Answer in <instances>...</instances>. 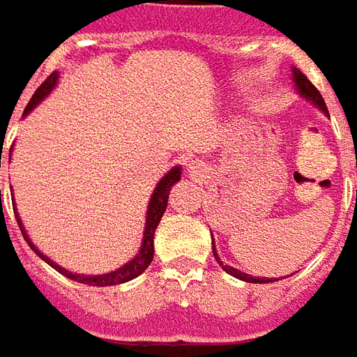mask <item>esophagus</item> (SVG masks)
<instances>
[{
  "label": "esophagus",
  "instance_id": "obj_1",
  "mask_svg": "<svg viewBox=\"0 0 357 357\" xmlns=\"http://www.w3.org/2000/svg\"><path fill=\"white\" fill-rule=\"evenodd\" d=\"M186 171H188V174H190L192 178H200L204 174L202 163H198V161H192V163L186 165Z\"/></svg>",
  "mask_w": 357,
  "mask_h": 357
}]
</instances>
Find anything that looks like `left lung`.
Returning a JSON list of instances; mask_svg holds the SVG:
<instances>
[{"label": "left lung", "mask_w": 357, "mask_h": 357, "mask_svg": "<svg viewBox=\"0 0 357 357\" xmlns=\"http://www.w3.org/2000/svg\"><path fill=\"white\" fill-rule=\"evenodd\" d=\"M291 77H294V83H296V89L297 93L301 95V97H305L307 100H311L314 107H319V110H323L324 114H328V110H326V105H324L323 97H321V93L317 91L311 81L307 79L305 73H301V71L297 70V68H291ZM211 250H213V257L218 260V264H220L227 274L231 276L239 278L243 282H252V284H268V282H276V280H270V278H255V276H249V274H245V272H241L237 268L233 266H227V264H223V260L218 257V250H215V243H211Z\"/></svg>", "instance_id": "8db88e82"}]
</instances>
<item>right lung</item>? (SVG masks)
I'll return each mask as SVG.
<instances>
[{"instance_id":"add662e5","label":"right lung","mask_w":357,"mask_h":357,"mask_svg":"<svg viewBox=\"0 0 357 357\" xmlns=\"http://www.w3.org/2000/svg\"><path fill=\"white\" fill-rule=\"evenodd\" d=\"M56 83H58V71H54L48 75V79L44 81L43 85L38 87V89L34 91L33 99L29 100V105L24 108V114H29L31 110H33L38 102H43L48 95L52 93V89L56 87ZM3 149V146H1ZM9 155H11V149H9ZM181 167H173L169 173L165 174L163 178L159 181V184L155 186L153 194H151V198H149V206H147V215H146V229H144V239H142V247L137 250V255L130 262H126L124 266H120L114 272H107V274H99V276H83V274H73V272H68L66 268L58 266L54 260H50L48 257H44L40 250L36 249L33 245V241L29 239V235H26V231L23 227V221L19 218V213H17V208H15L13 204V211H15V218H17V223H19V227H21V233H23L24 241L29 243V247L38 255V257L43 258L46 264H50L54 270H58L61 276L70 278L73 282H79V284H87V286H99V287H107V286H116V284H124V282H130V280H134L139 274H144L146 272V268L151 264V260H153V237H155V229H157V225H159V221L163 218L165 210H167V202H169V192H171V188H173L174 183H178L181 181Z\"/></svg>"}]
</instances>
